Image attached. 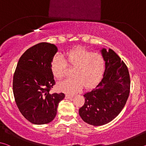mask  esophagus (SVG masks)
<instances>
[{
  "label": "esophagus",
  "instance_id": "obj_1",
  "mask_svg": "<svg viewBox=\"0 0 146 146\" xmlns=\"http://www.w3.org/2000/svg\"><path fill=\"white\" fill-rule=\"evenodd\" d=\"M66 99H69V98H73V96L72 95H66V97H65Z\"/></svg>",
  "mask_w": 146,
  "mask_h": 146
}]
</instances>
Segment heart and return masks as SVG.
Wrapping results in <instances>:
<instances>
[{
  "mask_svg": "<svg viewBox=\"0 0 146 146\" xmlns=\"http://www.w3.org/2000/svg\"><path fill=\"white\" fill-rule=\"evenodd\" d=\"M69 66H74L73 77L58 82V90L75 94L83 88H92L100 82L105 71V60L100 53H92L85 48L78 47L66 53ZM53 76L60 79L65 75L67 64L60 54L53 56L50 64Z\"/></svg>",
  "mask_w": 146,
  "mask_h": 146,
  "instance_id": "obj_1",
  "label": "heart"
}]
</instances>
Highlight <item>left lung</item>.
<instances>
[{"label":"left lung","instance_id":"obj_1","mask_svg":"<svg viewBox=\"0 0 146 146\" xmlns=\"http://www.w3.org/2000/svg\"><path fill=\"white\" fill-rule=\"evenodd\" d=\"M105 60L103 78L95 88L84 95L85 103L79 115L85 122L98 126L106 124L118 116L129 95L130 77L126 65L111 49L102 48Z\"/></svg>","mask_w":146,"mask_h":146}]
</instances>
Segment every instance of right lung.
Instances as JSON below:
<instances>
[{
    "label": "right lung",
    "mask_w": 146,
    "mask_h": 146,
    "mask_svg": "<svg viewBox=\"0 0 146 146\" xmlns=\"http://www.w3.org/2000/svg\"><path fill=\"white\" fill-rule=\"evenodd\" d=\"M58 48L53 44H36L21 56L13 80V95L20 112L34 124L51 122L56 115L63 93H49L55 85L51 61Z\"/></svg>",
    "instance_id": "obj_1"
}]
</instances>
